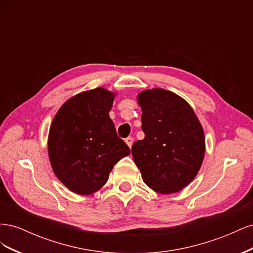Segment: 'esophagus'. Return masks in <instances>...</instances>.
Segmentation results:
<instances>
[{
    "label": "esophagus",
    "instance_id": "34e87169",
    "mask_svg": "<svg viewBox=\"0 0 253 253\" xmlns=\"http://www.w3.org/2000/svg\"><path fill=\"white\" fill-rule=\"evenodd\" d=\"M126 143L128 145L129 148H131L132 144H133V138H132V137H127V138L126 139Z\"/></svg>",
    "mask_w": 253,
    "mask_h": 253
}]
</instances>
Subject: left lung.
Instances as JSON below:
<instances>
[{"mask_svg": "<svg viewBox=\"0 0 253 253\" xmlns=\"http://www.w3.org/2000/svg\"><path fill=\"white\" fill-rule=\"evenodd\" d=\"M144 138L135 141L132 156L145 185L157 193L179 192L200 171L206 141L191 105L164 88L137 95Z\"/></svg>", "mask_w": 253, "mask_h": 253, "instance_id": "8db88e82", "label": "left lung"}]
</instances>
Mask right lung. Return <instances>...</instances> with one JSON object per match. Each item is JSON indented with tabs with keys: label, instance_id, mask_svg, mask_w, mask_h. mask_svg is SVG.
<instances>
[{
	"label": "right lung",
	"instance_id": "right-lung-1",
	"mask_svg": "<svg viewBox=\"0 0 253 253\" xmlns=\"http://www.w3.org/2000/svg\"><path fill=\"white\" fill-rule=\"evenodd\" d=\"M116 95L104 87L81 91L66 100L52 119L47 139L50 166L76 194L100 190L114 166L131 153L109 115Z\"/></svg>",
	"mask_w": 253,
	"mask_h": 253
}]
</instances>
